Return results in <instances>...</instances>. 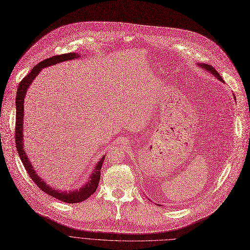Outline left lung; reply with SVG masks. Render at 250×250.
I'll use <instances>...</instances> for the list:
<instances>
[{
	"label": "left lung",
	"mask_w": 250,
	"mask_h": 250,
	"mask_svg": "<svg viewBox=\"0 0 250 250\" xmlns=\"http://www.w3.org/2000/svg\"><path fill=\"white\" fill-rule=\"evenodd\" d=\"M198 66L202 67V68H203V69H205V70H207L208 72H210V73H211V75H213L216 79H218L220 82H222V83H223V79L221 78V76L219 75L218 71L215 69V67H213L212 65L207 64V63H198ZM234 99H235V97H234ZM157 205H158V204H157ZM158 206H160V205H158Z\"/></svg>",
	"instance_id": "8db88e82"
}]
</instances>
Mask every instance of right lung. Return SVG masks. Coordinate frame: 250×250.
<instances>
[{
  "label": "right lung",
  "instance_id": "right-lung-1",
  "mask_svg": "<svg viewBox=\"0 0 250 250\" xmlns=\"http://www.w3.org/2000/svg\"><path fill=\"white\" fill-rule=\"evenodd\" d=\"M81 57V54L76 53V52H71V53H66V54H62V55H56L50 58H47L45 61H42L38 64H36L31 71L28 73V75L21 81L19 83L18 90H17V95H16V132H15V136H16V147L17 151L19 153V156L21 158L22 164L25 167V169L27 170L29 177L32 179V181L41 188L44 193H46L47 195L62 201L67 204H73V203H81L84 200H86L90 196H92L98 188L99 182H100V177H101V167L103 166V163H104L105 156H103L95 167L93 172L90 174V179L87 180V182L79 188L75 189H70V190H61V189H56L49 186L45 181L41 179L39 175L37 174V171L34 169L33 165L31 164V161L29 160V157L25 151V146H24V135H23V123H24V99L26 96V93L29 89V86L32 83L34 79L39 75V72L42 70V68L51 66L57 63H62L63 62L67 61H72L76 60V58Z\"/></svg>",
  "mask_w": 250,
  "mask_h": 250
}]
</instances>
